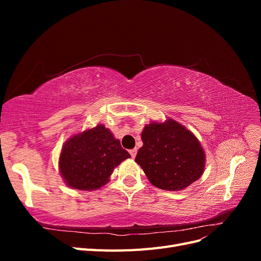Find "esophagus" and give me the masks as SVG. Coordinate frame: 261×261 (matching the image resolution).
<instances>
[{
	"mask_svg": "<svg viewBox=\"0 0 261 261\" xmlns=\"http://www.w3.org/2000/svg\"><path fill=\"white\" fill-rule=\"evenodd\" d=\"M129 153H130L132 158L134 159V158H135L136 154H137V149H132V150H129Z\"/></svg>",
	"mask_w": 261,
	"mask_h": 261,
	"instance_id": "34e87169",
	"label": "esophagus"
}]
</instances>
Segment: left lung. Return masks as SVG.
Returning a JSON list of instances; mask_svg holds the SVG:
<instances>
[{"mask_svg":"<svg viewBox=\"0 0 261 261\" xmlns=\"http://www.w3.org/2000/svg\"><path fill=\"white\" fill-rule=\"evenodd\" d=\"M143 147L135 161L153 186L164 191H181L203 173L206 155L196 136L185 126L169 118L152 122L141 133Z\"/></svg>","mask_w":261,"mask_h":261,"instance_id":"obj_1","label":"left lung"}]
</instances>
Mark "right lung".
I'll return each mask as SVG.
<instances>
[{
  "label": "right lung",
  "mask_w": 261,
  "mask_h": 261,
  "mask_svg": "<svg viewBox=\"0 0 261 261\" xmlns=\"http://www.w3.org/2000/svg\"><path fill=\"white\" fill-rule=\"evenodd\" d=\"M130 154L122 148L103 125L69 138L62 148L59 168L66 185L81 191H94L109 181L122 161Z\"/></svg>",
  "instance_id": "right-lung-1"
}]
</instances>
